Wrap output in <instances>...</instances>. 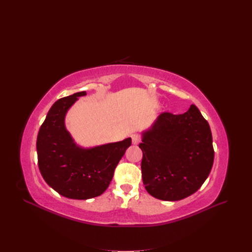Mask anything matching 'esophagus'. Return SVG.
<instances>
[{"label":"esophagus","instance_id":"obj_1","mask_svg":"<svg viewBox=\"0 0 252 252\" xmlns=\"http://www.w3.org/2000/svg\"><path fill=\"white\" fill-rule=\"evenodd\" d=\"M131 139H132V143H133V145H138V143H139L140 140H141V138H140V136H139L138 134H132V135H131Z\"/></svg>","mask_w":252,"mask_h":252}]
</instances>
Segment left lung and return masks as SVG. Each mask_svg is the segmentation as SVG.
Segmentation results:
<instances>
[{"label":"left lung","mask_w":252,"mask_h":252,"mask_svg":"<svg viewBox=\"0 0 252 252\" xmlns=\"http://www.w3.org/2000/svg\"><path fill=\"white\" fill-rule=\"evenodd\" d=\"M141 134L142 182L151 195L175 201L199 189L214 151L209 125L194 104L182 115H159Z\"/></svg>","instance_id":"obj_1"}]
</instances>
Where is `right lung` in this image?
Instances as JSON below:
<instances>
[{"label": "right lung", "instance_id": "add662e5", "mask_svg": "<svg viewBox=\"0 0 252 252\" xmlns=\"http://www.w3.org/2000/svg\"><path fill=\"white\" fill-rule=\"evenodd\" d=\"M86 94L80 92L57 100L37 137L38 163L44 179L61 195L71 199H89L103 193L131 145L130 137L89 149L77 145L64 119L69 107Z\"/></svg>", "mask_w": 252, "mask_h": 252}]
</instances>
